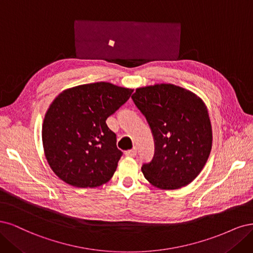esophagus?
Segmentation results:
<instances>
[{"mask_svg":"<svg viewBox=\"0 0 253 253\" xmlns=\"http://www.w3.org/2000/svg\"><path fill=\"white\" fill-rule=\"evenodd\" d=\"M136 153H137V150H136V148H133V149H131V150H128V151H126L125 152V154L127 157H135L136 156Z\"/></svg>","mask_w":253,"mask_h":253,"instance_id":"34e87169","label":"esophagus"}]
</instances>
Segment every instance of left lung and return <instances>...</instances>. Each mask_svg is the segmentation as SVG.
Returning <instances> with one entry per match:
<instances>
[{"label": "left lung", "mask_w": 253, "mask_h": 253, "mask_svg": "<svg viewBox=\"0 0 253 253\" xmlns=\"http://www.w3.org/2000/svg\"><path fill=\"white\" fill-rule=\"evenodd\" d=\"M131 97L156 142L152 161L142 166L146 180L163 190L190 184L206 165L212 148L206 104L188 89L165 83L136 88Z\"/></svg>", "instance_id": "1"}]
</instances>
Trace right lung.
<instances>
[{"label": "right lung", "instance_id": "right-lung-1", "mask_svg": "<svg viewBox=\"0 0 253 253\" xmlns=\"http://www.w3.org/2000/svg\"><path fill=\"white\" fill-rule=\"evenodd\" d=\"M133 89L96 82L63 90L48 107L42 126L45 158L55 175L79 188H93L115 174L122 156L106 120Z\"/></svg>", "mask_w": 253, "mask_h": 253}]
</instances>
